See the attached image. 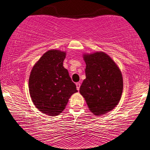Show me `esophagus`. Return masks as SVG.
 Masks as SVG:
<instances>
[{
  "label": "esophagus",
  "instance_id": "1",
  "mask_svg": "<svg viewBox=\"0 0 150 150\" xmlns=\"http://www.w3.org/2000/svg\"><path fill=\"white\" fill-rule=\"evenodd\" d=\"M80 83L79 82H77V83H76V86H77V91H79V88H80Z\"/></svg>",
  "mask_w": 150,
  "mask_h": 150
}]
</instances>
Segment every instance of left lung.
I'll list each match as a JSON object with an SVG mask.
<instances>
[{"label": "left lung", "instance_id": "8db88e82", "mask_svg": "<svg viewBox=\"0 0 150 150\" xmlns=\"http://www.w3.org/2000/svg\"><path fill=\"white\" fill-rule=\"evenodd\" d=\"M86 79L79 93L95 115L112 110L120 101L123 92L122 73L115 62L103 51L83 53Z\"/></svg>", "mask_w": 150, "mask_h": 150}]
</instances>
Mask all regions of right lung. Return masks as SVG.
<instances>
[{
    "label": "right lung",
    "instance_id": "add662e5",
    "mask_svg": "<svg viewBox=\"0 0 150 150\" xmlns=\"http://www.w3.org/2000/svg\"><path fill=\"white\" fill-rule=\"evenodd\" d=\"M66 51L51 49L32 68L29 91L36 108L43 114L57 116L65 109L69 99L77 93L68 70L63 67Z\"/></svg>",
    "mask_w": 150,
    "mask_h": 150
}]
</instances>
